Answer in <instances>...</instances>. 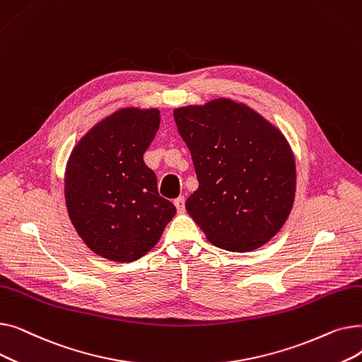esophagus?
<instances>
[{
  "mask_svg": "<svg viewBox=\"0 0 362 362\" xmlns=\"http://www.w3.org/2000/svg\"><path fill=\"white\" fill-rule=\"evenodd\" d=\"M175 205L177 208V213L183 214L185 213V197H179L175 199Z\"/></svg>",
  "mask_w": 362,
  "mask_h": 362,
  "instance_id": "34e87169",
  "label": "esophagus"
}]
</instances>
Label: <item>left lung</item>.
<instances>
[{
	"mask_svg": "<svg viewBox=\"0 0 362 362\" xmlns=\"http://www.w3.org/2000/svg\"><path fill=\"white\" fill-rule=\"evenodd\" d=\"M199 186L186 211L221 250L248 252L286 223L295 201L296 164L281 130L230 98L175 108Z\"/></svg>",
	"mask_w": 362,
	"mask_h": 362,
	"instance_id": "8db88e82",
	"label": "left lung"
}]
</instances>
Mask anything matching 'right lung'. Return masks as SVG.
Instances as JSON below:
<instances>
[{
	"mask_svg": "<svg viewBox=\"0 0 362 362\" xmlns=\"http://www.w3.org/2000/svg\"><path fill=\"white\" fill-rule=\"evenodd\" d=\"M160 120L158 108H120L93 124L67 160L70 221L88 248L105 259H139L176 214V206L158 195L157 176L144 163Z\"/></svg>",
	"mask_w": 362,
	"mask_h": 362,
	"instance_id": "right-lung-1",
	"label": "right lung"
}]
</instances>
